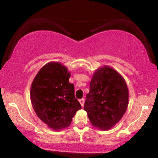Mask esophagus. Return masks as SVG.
<instances>
[{"mask_svg": "<svg viewBox=\"0 0 158 158\" xmlns=\"http://www.w3.org/2000/svg\"><path fill=\"white\" fill-rule=\"evenodd\" d=\"M79 103L81 104V105L82 106H84V99L82 98V99H81V100H79Z\"/></svg>", "mask_w": 158, "mask_h": 158, "instance_id": "obj_1", "label": "esophagus"}]
</instances>
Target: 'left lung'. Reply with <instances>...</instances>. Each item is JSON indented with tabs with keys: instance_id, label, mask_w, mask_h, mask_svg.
<instances>
[{
	"instance_id": "obj_1",
	"label": "left lung",
	"mask_w": 158,
	"mask_h": 158,
	"mask_svg": "<svg viewBox=\"0 0 158 158\" xmlns=\"http://www.w3.org/2000/svg\"><path fill=\"white\" fill-rule=\"evenodd\" d=\"M129 103V90L121 74L108 65L93 73L84 110L95 127L107 130L119 122Z\"/></svg>"
}]
</instances>
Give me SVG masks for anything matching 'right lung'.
I'll return each mask as SVG.
<instances>
[{
    "label": "right lung",
    "instance_id": "1",
    "mask_svg": "<svg viewBox=\"0 0 158 158\" xmlns=\"http://www.w3.org/2000/svg\"><path fill=\"white\" fill-rule=\"evenodd\" d=\"M70 72L60 62H49L40 69L32 82L30 97L35 112L53 130L69 127L81 109L69 82Z\"/></svg>",
    "mask_w": 158,
    "mask_h": 158
}]
</instances>
